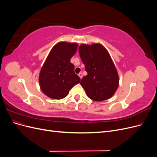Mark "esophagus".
<instances>
[{"label": "esophagus", "instance_id": "obj_1", "mask_svg": "<svg viewBox=\"0 0 157 157\" xmlns=\"http://www.w3.org/2000/svg\"><path fill=\"white\" fill-rule=\"evenodd\" d=\"M78 76H79V77H80V78L81 79L82 78V73H80L79 74H78Z\"/></svg>", "mask_w": 157, "mask_h": 157}]
</instances>
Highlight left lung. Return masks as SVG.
<instances>
[{
	"label": "left lung",
	"instance_id": "1",
	"mask_svg": "<svg viewBox=\"0 0 157 157\" xmlns=\"http://www.w3.org/2000/svg\"><path fill=\"white\" fill-rule=\"evenodd\" d=\"M78 52L87 75L80 84L89 98L101 101L113 96L118 86L117 71L108 52L99 44H81Z\"/></svg>",
	"mask_w": 157,
	"mask_h": 157
}]
</instances>
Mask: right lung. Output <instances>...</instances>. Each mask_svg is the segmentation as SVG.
I'll return each mask as SVG.
<instances>
[{"instance_id":"add662e5","label":"right lung","mask_w":157,"mask_h":157,"mask_svg":"<svg viewBox=\"0 0 157 157\" xmlns=\"http://www.w3.org/2000/svg\"><path fill=\"white\" fill-rule=\"evenodd\" d=\"M77 47L76 43L61 42L50 51L39 75L41 90L47 96L63 99L80 82V77L75 73V66L70 62Z\"/></svg>"}]
</instances>
